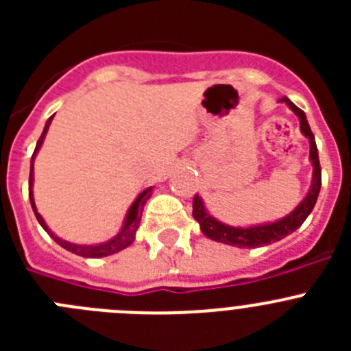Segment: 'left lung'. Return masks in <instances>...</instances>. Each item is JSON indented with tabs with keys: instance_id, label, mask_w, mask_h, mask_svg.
Masks as SVG:
<instances>
[{
	"instance_id": "1",
	"label": "left lung",
	"mask_w": 351,
	"mask_h": 351,
	"mask_svg": "<svg viewBox=\"0 0 351 351\" xmlns=\"http://www.w3.org/2000/svg\"><path fill=\"white\" fill-rule=\"evenodd\" d=\"M281 101H287L288 107L293 110V112L299 116L300 119V130L306 137L309 138V144H311V151H309V158L313 161V182L311 190L306 195L302 202L295 207V210H291L287 218L280 219V221L271 223V225H260V226H250V228H237V226H228L219 223L218 219H214L204 207L202 198L193 197V218L200 223V230L204 232V235H207L209 239L216 241V243L228 244V246H237V247H260L267 246L271 243H278L283 237H287L288 234L295 232L309 214H311L313 207L316 204V198L320 193L322 186V167L320 160H318V149H316L315 135H313L311 128L308 125V119H306V114L300 110L297 105L291 104L287 96L281 98Z\"/></svg>"
}]
</instances>
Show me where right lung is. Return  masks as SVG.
Instances as JSON below:
<instances>
[{"label":"right lung","mask_w":351,"mask_h":351,"mask_svg":"<svg viewBox=\"0 0 351 351\" xmlns=\"http://www.w3.org/2000/svg\"><path fill=\"white\" fill-rule=\"evenodd\" d=\"M51 121H52V117H49L47 125H45V128H43L42 137H40L38 142H36L35 153H33V156H31L29 200H31V207H33V210H35L36 219H38L40 225L43 226V230L47 232V234H51V237L54 239L56 243L60 244L61 247H64V250L71 251V253H75V255H79V256H86V258H101V256L114 255V253H117V251L125 250V247H128L130 244H132L133 241H135V234H137V228H138V225H141L142 210H144V206H145V202H147V198L151 197L153 186H151V188H147V190L142 191V193L137 197V200H135V202L132 204V207H130V210H128V216H126V219H125V225H123V228H121L119 234H117L114 239H110V241H107V243L96 244V246H80V244L66 243V241H63V239H60V237H58V235H54L51 230H49V226L45 225L43 218L38 214V210H36L35 200H33V191H31V186H33V160H35V156H36V153H38L40 145H42L43 138H45V133H47L49 125H51Z\"/></svg>","instance_id":"add662e5"}]
</instances>
